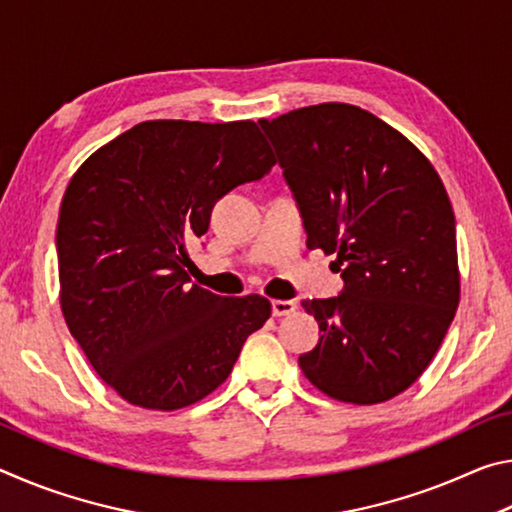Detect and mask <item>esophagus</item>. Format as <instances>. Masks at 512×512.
<instances>
[{"label": "esophagus", "instance_id": "obj_1", "mask_svg": "<svg viewBox=\"0 0 512 512\" xmlns=\"http://www.w3.org/2000/svg\"><path fill=\"white\" fill-rule=\"evenodd\" d=\"M296 302L293 300H273L271 302V309H273V316H289L296 311Z\"/></svg>", "mask_w": 512, "mask_h": 512}]
</instances>
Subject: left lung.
Masks as SVG:
<instances>
[{"label": "left lung", "mask_w": 512, "mask_h": 512, "mask_svg": "<svg viewBox=\"0 0 512 512\" xmlns=\"http://www.w3.org/2000/svg\"><path fill=\"white\" fill-rule=\"evenodd\" d=\"M275 146L307 230V246L336 255V298L302 300L320 327L298 359L318 391L379 404L406 391L452 325L461 275L456 221L433 164L350 103H318L259 119Z\"/></svg>", "instance_id": "obj_1"}]
</instances>
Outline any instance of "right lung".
I'll use <instances>...</instances> for the list:
<instances>
[{"label":"right lung","mask_w":512,"mask_h":512,"mask_svg":"<svg viewBox=\"0 0 512 512\" xmlns=\"http://www.w3.org/2000/svg\"><path fill=\"white\" fill-rule=\"evenodd\" d=\"M275 158L255 121L155 119L101 146L69 180L56 230L60 307L126 402L176 411L216 391L271 316L262 296L189 284L187 244L214 203Z\"/></svg>","instance_id":"right-lung-1"}]
</instances>
